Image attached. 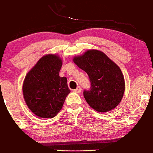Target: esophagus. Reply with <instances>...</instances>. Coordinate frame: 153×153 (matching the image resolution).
Returning a JSON list of instances; mask_svg holds the SVG:
<instances>
[{
  "label": "esophagus",
  "mask_w": 153,
  "mask_h": 153,
  "mask_svg": "<svg viewBox=\"0 0 153 153\" xmlns=\"http://www.w3.org/2000/svg\"><path fill=\"white\" fill-rule=\"evenodd\" d=\"M74 91L76 93H80L81 92V88H80V86H78L76 89H75Z\"/></svg>",
  "instance_id": "obj_1"
}]
</instances>
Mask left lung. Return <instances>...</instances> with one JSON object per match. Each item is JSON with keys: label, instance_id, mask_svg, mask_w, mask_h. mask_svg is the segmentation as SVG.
<instances>
[{"label": "left lung", "instance_id": "8db88e82", "mask_svg": "<svg viewBox=\"0 0 153 153\" xmlns=\"http://www.w3.org/2000/svg\"><path fill=\"white\" fill-rule=\"evenodd\" d=\"M73 61L88 75L91 87L83 96L89 106L97 111L106 112L120 103L125 89L120 68L101 51L88 50Z\"/></svg>", "mask_w": 153, "mask_h": 153}]
</instances>
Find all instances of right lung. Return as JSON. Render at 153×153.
Wrapping results in <instances>:
<instances>
[{
  "mask_svg": "<svg viewBox=\"0 0 153 153\" xmlns=\"http://www.w3.org/2000/svg\"><path fill=\"white\" fill-rule=\"evenodd\" d=\"M62 60L55 54L42 57L27 73L23 85L24 99L31 111L42 118L58 114L71 90L67 78L59 77Z\"/></svg>",
  "mask_w": 153,
  "mask_h": 153,
  "instance_id": "obj_1",
  "label": "right lung"
}]
</instances>
